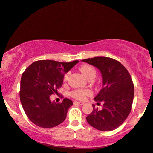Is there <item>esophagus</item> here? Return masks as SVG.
Segmentation results:
<instances>
[{
    "instance_id": "esophagus-1",
    "label": "esophagus",
    "mask_w": 153,
    "mask_h": 153,
    "mask_svg": "<svg viewBox=\"0 0 153 153\" xmlns=\"http://www.w3.org/2000/svg\"><path fill=\"white\" fill-rule=\"evenodd\" d=\"M73 103L74 104H79V105H83V104H84V103H83V102H79V101H74V102H73Z\"/></svg>"
}]
</instances>
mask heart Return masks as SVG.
<instances>
[{
  "instance_id": "1",
  "label": "heart",
  "mask_w": 153,
  "mask_h": 153,
  "mask_svg": "<svg viewBox=\"0 0 153 153\" xmlns=\"http://www.w3.org/2000/svg\"><path fill=\"white\" fill-rule=\"evenodd\" d=\"M80 71L86 78H89L91 76H96V71L94 68L89 65H84L80 67ZM69 77V73H66L64 76L63 80L66 81ZM92 91L88 89H79L73 91L71 95L73 97L79 100H84L87 96H91Z\"/></svg>"
}]
</instances>
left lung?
Masks as SVG:
<instances>
[{
  "label": "left lung",
  "mask_w": 153,
  "mask_h": 153,
  "mask_svg": "<svg viewBox=\"0 0 153 153\" xmlns=\"http://www.w3.org/2000/svg\"><path fill=\"white\" fill-rule=\"evenodd\" d=\"M82 61L97 67L103 78L102 89L94 97L96 101L103 103V109L98 110L93 104V111L86 120L98 130H113L124 123L131 110L134 86L130 74L118 61L111 57H95Z\"/></svg>",
  "instance_id": "8db88e82"
}]
</instances>
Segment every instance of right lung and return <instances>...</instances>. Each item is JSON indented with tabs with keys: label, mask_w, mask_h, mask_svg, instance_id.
<instances>
[{
	"label": "right lung",
	"mask_w": 153,
	"mask_h": 153,
	"mask_svg": "<svg viewBox=\"0 0 153 153\" xmlns=\"http://www.w3.org/2000/svg\"><path fill=\"white\" fill-rule=\"evenodd\" d=\"M79 61L59 62L39 60L33 62L23 73L19 97L23 110L29 120L40 128H50L62 123L67 111L73 105L67 98L62 103L50 101L62 87L64 74Z\"/></svg>",
	"instance_id": "1"
}]
</instances>
